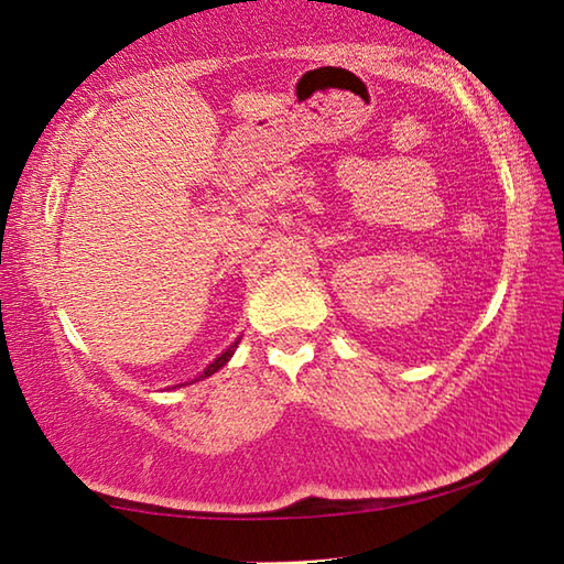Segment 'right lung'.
<instances>
[{
  "label": "right lung",
  "instance_id": "add662e5",
  "mask_svg": "<svg viewBox=\"0 0 564 564\" xmlns=\"http://www.w3.org/2000/svg\"><path fill=\"white\" fill-rule=\"evenodd\" d=\"M236 346H238V340H236V343H234V346H231V348H228L226 352H221V356H218V358H216V360L212 362V366H208V368L204 370V373H202V376H198V378H208V376H214L218 368H224V366H226V362H228V358H231V356H234V350H236ZM198 378H196V380H198Z\"/></svg>",
  "mask_w": 564,
  "mask_h": 564
}]
</instances>
